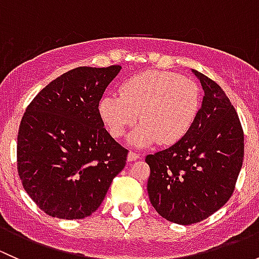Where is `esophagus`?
Returning <instances> with one entry per match:
<instances>
[{
    "mask_svg": "<svg viewBox=\"0 0 259 259\" xmlns=\"http://www.w3.org/2000/svg\"><path fill=\"white\" fill-rule=\"evenodd\" d=\"M139 158H140V154L134 153V151H129V153H127V161L138 160Z\"/></svg>",
    "mask_w": 259,
    "mask_h": 259,
    "instance_id": "esophagus-1",
    "label": "esophagus"
}]
</instances>
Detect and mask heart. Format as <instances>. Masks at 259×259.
<instances>
[{
    "instance_id": "1",
    "label": "heart",
    "mask_w": 259,
    "mask_h": 259,
    "mask_svg": "<svg viewBox=\"0 0 259 259\" xmlns=\"http://www.w3.org/2000/svg\"><path fill=\"white\" fill-rule=\"evenodd\" d=\"M200 90L197 82L176 72L145 71L125 81L120 96L106 95L99 103V116L113 138L129 127V143L144 148L154 143L173 145L182 140L197 119Z\"/></svg>"
}]
</instances>
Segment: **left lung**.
Segmentation results:
<instances>
[{
    "mask_svg": "<svg viewBox=\"0 0 259 259\" xmlns=\"http://www.w3.org/2000/svg\"><path fill=\"white\" fill-rule=\"evenodd\" d=\"M192 72L204 90L194 124L178 143L145 158L150 203L166 221L183 226L208 218L228 202L244 156L241 121L226 93Z\"/></svg>",
    "mask_w": 259,
    "mask_h": 259,
    "instance_id": "obj_1",
    "label": "left lung"
}]
</instances>
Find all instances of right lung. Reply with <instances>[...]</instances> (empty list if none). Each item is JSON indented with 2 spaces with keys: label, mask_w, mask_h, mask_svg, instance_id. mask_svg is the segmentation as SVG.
I'll return each instance as SVG.
<instances>
[{
  "label": "right lung",
  "mask_w": 259,
  "mask_h": 259,
  "mask_svg": "<svg viewBox=\"0 0 259 259\" xmlns=\"http://www.w3.org/2000/svg\"><path fill=\"white\" fill-rule=\"evenodd\" d=\"M121 66L76 67L44 88L21 120L17 170L49 215L81 219L100 207L126 164L127 150L106 132L99 103Z\"/></svg>",
  "instance_id": "add662e5"
}]
</instances>
